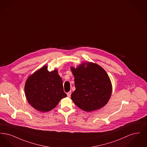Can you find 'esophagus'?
<instances>
[{
    "label": "esophagus",
    "instance_id": "1",
    "mask_svg": "<svg viewBox=\"0 0 147 147\" xmlns=\"http://www.w3.org/2000/svg\"><path fill=\"white\" fill-rule=\"evenodd\" d=\"M71 91H69V92H67V96H68V97H70V95H71Z\"/></svg>",
    "mask_w": 147,
    "mask_h": 147
}]
</instances>
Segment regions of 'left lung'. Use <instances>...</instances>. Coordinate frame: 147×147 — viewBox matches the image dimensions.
<instances>
[{"label":"left lung","mask_w":147,"mask_h":147,"mask_svg":"<svg viewBox=\"0 0 147 147\" xmlns=\"http://www.w3.org/2000/svg\"><path fill=\"white\" fill-rule=\"evenodd\" d=\"M76 90L71 95L74 103L86 112L104 107L112 94V84L107 73L96 63H83L70 68Z\"/></svg>","instance_id":"obj_1"}]
</instances>
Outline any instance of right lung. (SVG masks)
<instances>
[{
    "mask_svg": "<svg viewBox=\"0 0 147 147\" xmlns=\"http://www.w3.org/2000/svg\"><path fill=\"white\" fill-rule=\"evenodd\" d=\"M25 93L31 106L42 112L52 110L62 98L67 97L58 70L49 71L47 65L29 76L25 85Z\"/></svg>",
    "mask_w": 147,
    "mask_h": 147,
    "instance_id": "obj_1",
    "label": "right lung"
}]
</instances>
